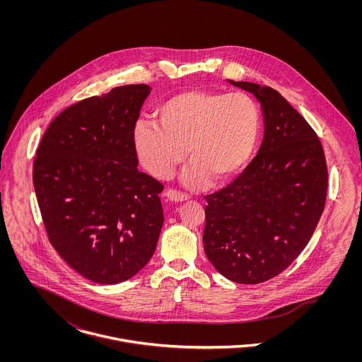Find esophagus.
Returning <instances> with one entry per match:
<instances>
[{"instance_id":"obj_1","label":"esophagus","mask_w":362,"mask_h":362,"mask_svg":"<svg viewBox=\"0 0 362 362\" xmlns=\"http://www.w3.org/2000/svg\"><path fill=\"white\" fill-rule=\"evenodd\" d=\"M165 197H167V199H168L170 202H175V204H181V202H185V201L189 199L188 195H184V194L177 192V191H173V189H170V191L165 194Z\"/></svg>"}]
</instances>
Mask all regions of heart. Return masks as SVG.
<instances>
[{"instance_id":"b5f03b06","label":"heart","mask_w":362,"mask_h":362,"mask_svg":"<svg viewBox=\"0 0 362 362\" xmlns=\"http://www.w3.org/2000/svg\"><path fill=\"white\" fill-rule=\"evenodd\" d=\"M156 119H139L132 132L142 165L157 178H167L188 157L182 175L191 189L205 188L210 178L220 184L237 175L258 144L260 112L243 92L187 90L158 104Z\"/></svg>"}]
</instances>
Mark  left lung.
Masks as SVG:
<instances>
[{
  "mask_svg": "<svg viewBox=\"0 0 362 362\" xmlns=\"http://www.w3.org/2000/svg\"><path fill=\"white\" fill-rule=\"evenodd\" d=\"M228 82L260 104L263 141L243 174L207 197L204 250L228 280L258 284L281 273L310 243L325 207L327 168L310 124L277 90Z\"/></svg>",
  "mask_w": 362,
  "mask_h": 362,
  "instance_id": "left-lung-1",
  "label": "left lung"
}]
</instances>
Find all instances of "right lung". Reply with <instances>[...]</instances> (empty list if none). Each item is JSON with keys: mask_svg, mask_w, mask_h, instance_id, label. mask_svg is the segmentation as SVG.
I'll return each mask as SVG.
<instances>
[{"mask_svg": "<svg viewBox=\"0 0 362 362\" xmlns=\"http://www.w3.org/2000/svg\"><path fill=\"white\" fill-rule=\"evenodd\" d=\"M148 85H125L64 110L45 132L33 185L49 240L99 284L135 276L155 254L163 185L138 171L132 142Z\"/></svg>", "mask_w": 362, "mask_h": 362, "instance_id": "add662e5", "label": "right lung"}]
</instances>
